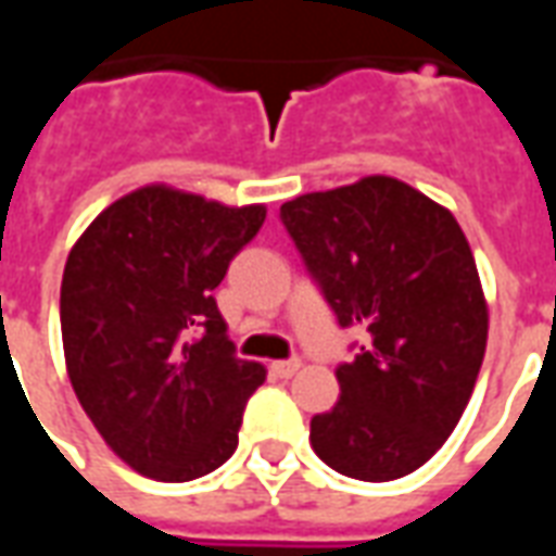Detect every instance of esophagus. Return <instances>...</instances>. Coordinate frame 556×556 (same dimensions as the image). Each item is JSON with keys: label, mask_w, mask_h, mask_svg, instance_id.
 <instances>
[{"label": "esophagus", "mask_w": 556, "mask_h": 556, "mask_svg": "<svg viewBox=\"0 0 556 556\" xmlns=\"http://www.w3.org/2000/svg\"><path fill=\"white\" fill-rule=\"evenodd\" d=\"M270 372L277 375V378H291V375L301 372V361H277V363H270Z\"/></svg>", "instance_id": "esophagus-1"}]
</instances>
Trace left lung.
Here are the masks:
<instances>
[{
	"label": "left lung",
	"mask_w": 556,
	"mask_h": 556,
	"mask_svg": "<svg viewBox=\"0 0 556 556\" xmlns=\"http://www.w3.org/2000/svg\"><path fill=\"white\" fill-rule=\"evenodd\" d=\"M279 217L339 325L372 337L337 369V405L309 422L315 455L363 482L414 473L458 426L489 342L465 231L390 175L303 193Z\"/></svg>",
	"instance_id": "obj_1"
}]
</instances>
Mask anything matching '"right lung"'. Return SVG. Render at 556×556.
Here are the masks:
<instances>
[{
	"label": "right lung",
	"mask_w": 556,
	"mask_h": 556,
	"mask_svg": "<svg viewBox=\"0 0 556 556\" xmlns=\"http://www.w3.org/2000/svg\"><path fill=\"white\" fill-rule=\"evenodd\" d=\"M265 217V205L146 184L71 247L59 303L67 378L106 446L142 477H205L238 446L265 366L235 357L214 289Z\"/></svg>",
	"instance_id": "obj_1"
}]
</instances>
